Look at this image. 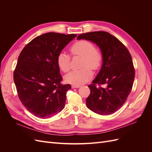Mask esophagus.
I'll list each match as a JSON object with an SVG mask.
<instances>
[{"label": "esophagus", "instance_id": "1", "mask_svg": "<svg viewBox=\"0 0 152 152\" xmlns=\"http://www.w3.org/2000/svg\"><path fill=\"white\" fill-rule=\"evenodd\" d=\"M80 86H75V85H72V88L74 89V88H79Z\"/></svg>", "mask_w": 152, "mask_h": 152}]
</instances>
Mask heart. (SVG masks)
Instances as JSON below:
<instances>
[{"label":"heart","instance_id":"b5f03b06","mask_svg":"<svg viewBox=\"0 0 152 152\" xmlns=\"http://www.w3.org/2000/svg\"><path fill=\"white\" fill-rule=\"evenodd\" d=\"M72 55H77L82 58L81 69L72 71L65 76V80L67 83L75 86H80L89 81L93 77V70H97L102 65L103 56L99 50L95 49L93 43L88 40H81L73 44L70 49ZM57 65L63 72L70 70V57L65 53H60L57 57Z\"/></svg>","mask_w":152,"mask_h":152}]
</instances>
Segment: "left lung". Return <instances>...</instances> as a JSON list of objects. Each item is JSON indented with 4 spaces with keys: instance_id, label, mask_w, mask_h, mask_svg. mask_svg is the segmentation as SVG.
Segmentation results:
<instances>
[{
    "instance_id": "8db88e82",
    "label": "left lung",
    "mask_w": 152,
    "mask_h": 152,
    "mask_svg": "<svg viewBox=\"0 0 152 152\" xmlns=\"http://www.w3.org/2000/svg\"><path fill=\"white\" fill-rule=\"evenodd\" d=\"M77 39L96 44L103 56L101 70L93 84L88 86L91 93L86 99L87 107L102 115H111L126 102L132 89L135 70L131 54L120 40L106 31L82 34ZM96 83L106 87H96Z\"/></svg>"
}]
</instances>
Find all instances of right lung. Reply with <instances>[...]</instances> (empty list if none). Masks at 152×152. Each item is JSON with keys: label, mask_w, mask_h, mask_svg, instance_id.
Returning <instances> with one entry per match:
<instances>
[{"label": "right lung", "mask_w": 152, "mask_h": 152, "mask_svg": "<svg viewBox=\"0 0 152 152\" xmlns=\"http://www.w3.org/2000/svg\"><path fill=\"white\" fill-rule=\"evenodd\" d=\"M77 34L49 32L37 37L21 50L14 72L18 96L31 114L51 117L64 108L70 84L62 85L58 54Z\"/></svg>", "instance_id": "add662e5"}]
</instances>
